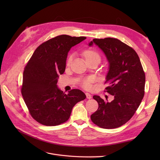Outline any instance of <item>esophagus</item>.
Masks as SVG:
<instances>
[{
	"instance_id": "obj_1",
	"label": "esophagus",
	"mask_w": 160,
	"mask_h": 160,
	"mask_svg": "<svg viewBox=\"0 0 160 160\" xmlns=\"http://www.w3.org/2000/svg\"><path fill=\"white\" fill-rule=\"evenodd\" d=\"M86 97L88 99H91L92 98V95L88 93H86Z\"/></svg>"
}]
</instances>
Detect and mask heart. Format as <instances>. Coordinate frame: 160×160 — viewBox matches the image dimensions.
<instances>
[{"label":"heart","mask_w":160,"mask_h":160,"mask_svg":"<svg viewBox=\"0 0 160 160\" xmlns=\"http://www.w3.org/2000/svg\"><path fill=\"white\" fill-rule=\"evenodd\" d=\"M83 55H84L86 59H89L91 58H94V57H98L99 58L98 54L95 52L94 50H87L83 53ZM72 61V56H70L68 58V60H67V65H69L71 63ZM93 82V79L91 78H88L85 80H83L82 82V86L83 88H84L86 89H89L91 88V82Z\"/></svg>","instance_id":"heart-1"}]
</instances>
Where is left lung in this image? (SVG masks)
Wrapping results in <instances>:
<instances>
[{
    "mask_svg": "<svg viewBox=\"0 0 160 160\" xmlns=\"http://www.w3.org/2000/svg\"><path fill=\"white\" fill-rule=\"evenodd\" d=\"M93 43L102 50L109 63L106 82H110V86L106 89L114 99L109 102L94 95L98 108L91 119L100 128H118L132 118L139 106L145 94V74L136 52L120 40L93 39L89 46Z\"/></svg>",
    "mask_w": 160,
    "mask_h": 160,
    "instance_id": "1",
    "label": "left lung"
}]
</instances>
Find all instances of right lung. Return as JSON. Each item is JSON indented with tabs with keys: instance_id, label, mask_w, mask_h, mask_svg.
Returning a JSON list of instances; mask_svg holds the SVG:
<instances>
[{
	"instance_id": "right-lung-1",
	"label": "right lung",
	"mask_w": 160,
	"mask_h": 160,
	"mask_svg": "<svg viewBox=\"0 0 160 160\" xmlns=\"http://www.w3.org/2000/svg\"><path fill=\"white\" fill-rule=\"evenodd\" d=\"M86 39L68 35L50 39L36 49L24 67L21 93L31 116L40 124L56 126L66 122L74 106L86 98L80 89L65 94L57 86L70 49Z\"/></svg>"
}]
</instances>
